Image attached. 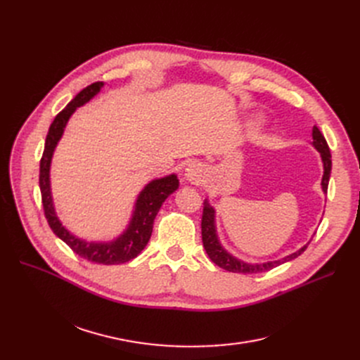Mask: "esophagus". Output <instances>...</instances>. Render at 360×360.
<instances>
[{"instance_id":"esophagus-1","label":"esophagus","mask_w":360,"mask_h":360,"mask_svg":"<svg viewBox=\"0 0 360 360\" xmlns=\"http://www.w3.org/2000/svg\"><path fill=\"white\" fill-rule=\"evenodd\" d=\"M205 168L200 162H191L184 169V179L192 184H202L205 181Z\"/></svg>"}]
</instances>
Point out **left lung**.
<instances>
[{
	"label": "left lung",
	"instance_id": "obj_1",
	"mask_svg": "<svg viewBox=\"0 0 360 360\" xmlns=\"http://www.w3.org/2000/svg\"><path fill=\"white\" fill-rule=\"evenodd\" d=\"M312 146L319 152V155H321V161H322V167H323L321 187H322V192L327 193L328 181H330V176H331V153H330L327 141H325V138L316 126H314V129H312ZM200 226H202L203 248H205V250H207L211 261L222 269L230 271V272H238V274L265 272V271H269L284 262L293 261L295 258H297L299 255H302L304 252L307 245H309V242L312 240L311 238V240L307 242L304 246H302L299 250L284 256V258H281V259L252 264V262L238 259L237 256L230 253L224 246L221 245L219 238H218V233H217V226H215V208L210 203L208 199H205V202H203V215H202Z\"/></svg>",
	"mask_w": 360,
	"mask_h": 360
}]
</instances>
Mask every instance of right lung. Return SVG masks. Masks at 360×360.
<instances>
[{"instance_id": "obj_1", "label": "right lung", "mask_w": 360, "mask_h": 360, "mask_svg": "<svg viewBox=\"0 0 360 360\" xmlns=\"http://www.w3.org/2000/svg\"><path fill=\"white\" fill-rule=\"evenodd\" d=\"M104 82H96L80 91L54 118L53 124L49 126L44 155L41 160L39 187L48 224L58 238H61L68 248H72L73 252L84 259L102 265H118L134 259L145 249L150 238L157 214L160 212L165 199L179 189L180 181L177 174L173 173L160 179H153L145 184L138 198H136L129 224L111 240H86V238L73 234L63 224L57 215L53 192H51V162H53L54 152L63 138L68 120L79 107H83L94 99L104 88Z\"/></svg>"}]
</instances>
